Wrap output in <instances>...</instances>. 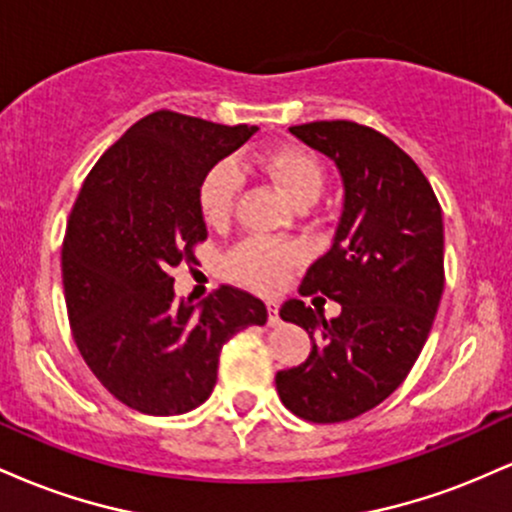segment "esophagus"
<instances>
[{"mask_svg": "<svg viewBox=\"0 0 512 512\" xmlns=\"http://www.w3.org/2000/svg\"><path fill=\"white\" fill-rule=\"evenodd\" d=\"M267 313H269V327H279L281 325V317H279V305L274 301L267 303Z\"/></svg>", "mask_w": 512, "mask_h": 512, "instance_id": "obj_1", "label": "esophagus"}]
</instances>
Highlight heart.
<instances>
[{
  "label": "heart",
  "mask_w": 512,
  "mask_h": 512,
  "mask_svg": "<svg viewBox=\"0 0 512 512\" xmlns=\"http://www.w3.org/2000/svg\"><path fill=\"white\" fill-rule=\"evenodd\" d=\"M260 166L298 207L313 204L325 187V166L305 146H276L260 156ZM240 185H243V178L236 163L231 161L216 163L204 175L199 185V209L209 226L219 228L231 221ZM298 260H301V250L296 245L276 243V240H248L231 255V267L243 284L272 291L289 274V269L296 267Z\"/></svg>",
  "instance_id": "heart-1"
}]
</instances>
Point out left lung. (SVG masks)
<instances>
[{
    "label": "left lung",
    "mask_w": 512,
    "mask_h": 512,
    "mask_svg": "<svg viewBox=\"0 0 512 512\" xmlns=\"http://www.w3.org/2000/svg\"><path fill=\"white\" fill-rule=\"evenodd\" d=\"M289 132L342 175L332 248L301 284V296L322 293L342 313L325 320L303 301L281 305L313 349L301 366L276 373V392L301 419L339 424L390 397L424 349L445 284L443 211L421 168L385 134L349 120Z\"/></svg>",
    "instance_id": "1"
}]
</instances>
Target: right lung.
<instances>
[{"mask_svg":"<svg viewBox=\"0 0 512 512\" xmlns=\"http://www.w3.org/2000/svg\"><path fill=\"white\" fill-rule=\"evenodd\" d=\"M257 127L156 110L86 175L67 221L62 281L74 342L110 395L151 416L185 414L216 385L221 346L267 308L221 286L178 301L173 272L207 240L199 185Z\"/></svg>","mask_w":512,"mask_h":512,"instance_id":"add662e5","label":"right lung"}]
</instances>
